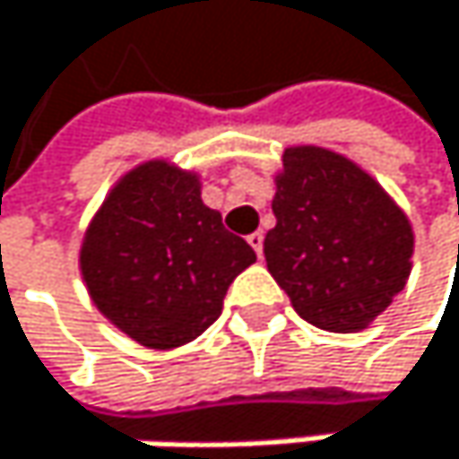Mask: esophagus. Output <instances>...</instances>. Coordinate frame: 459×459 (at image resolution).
<instances>
[{
    "mask_svg": "<svg viewBox=\"0 0 459 459\" xmlns=\"http://www.w3.org/2000/svg\"><path fill=\"white\" fill-rule=\"evenodd\" d=\"M247 245L255 250V255L261 258V253H264V234L261 231H253L250 237H247Z\"/></svg>",
    "mask_w": 459,
    "mask_h": 459,
    "instance_id": "34e87169",
    "label": "esophagus"
}]
</instances>
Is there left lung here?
Returning <instances> with one entry per match:
<instances>
[{
	"instance_id": "1",
	"label": "left lung",
	"mask_w": 459,
	"mask_h": 459,
	"mask_svg": "<svg viewBox=\"0 0 459 459\" xmlns=\"http://www.w3.org/2000/svg\"><path fill=\"white\" fill-rule=\"evenodd\" d=\"M273 214L275 228L264 239L267 270L314 327L363 330L404 289L411 222L344 156L316 145L289 148Z\"/></svg>"
}]
</instances>
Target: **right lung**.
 <instances>
[{"instance_id": "obj_1", "label": "right lung", "mask_w": 459, "mask_h": 459, "mask_svg": "<svg viewBox=\"0 0 459 459\" xmlns=\"http://www.w3.org/2000/svg\"><path fill=\"white\" fill-rule=\"evenodd\" d=\"M253 261V247L201 201L198 176L168 162H145L115 184L79 255L99 311L151 350L198 339Z\"/></svg>"}]
</instances>
